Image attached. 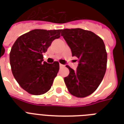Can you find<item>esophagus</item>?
<instances>
[{"instance_id": "1", "label": "esophagus", "mask_w": 124, "mask_h": 124, "mask_svg": "<svg viewBox=\"0 0 124 124\" xmlns=\"http://www.w3.org/2000/svg\"><path fill=\"white\" fill-rule=\"evenodd\" d=\"M64 65H62V64H60V68H64Z\"/></svg>"}]
</instances>
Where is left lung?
<instances>
[{"instance_id":"obj_1","label":"left lung","mask_w":124,"mask_h":124,"mask_svg":"<svg viewBox=\"0 0 124 124\" xmlns=\"http://www.w3.org/2000/svg\"><path fill=\"white\" fill-rule=\"evenodd\" d=\"M61 36L71 48L72 56L79 60L76 71L66 66L70 70L64 78L67 88L78 98L89 96L98 88L106 73L108 55L104 41L93 32L80 28L62 30Z\"/></svg>"}]
</instances>
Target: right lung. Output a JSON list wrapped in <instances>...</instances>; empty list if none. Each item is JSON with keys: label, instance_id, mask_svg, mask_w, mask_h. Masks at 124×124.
Masks as SVG:
<instances>
[{"label": "right lung", "instance_id": "obj_1", "mask_svg": "<svg viewBox=\"0 0 124 124\" xmlns=\"http://www.w3.org/2000/svg\"><path fill=\"white\" fill-rule=\"evenodd\" d=\"M62 30H34L22 35L13 45L9 61L13 77L23 89L40 95L51 87L59 70V63L43 62V53Z\"/></svg>", "mask_w": 124, "mask_h": 124}]
</instances>
